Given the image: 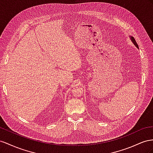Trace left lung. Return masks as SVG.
Returning <instances> with one entry per match:
<instances>
[{"label": "left lung", "mask_w": 153, "mask_h": 153, "mask_svg": "<svg viewBox=\"0 0 153 153\" xmlns=\"http://www.w3.org/2000/svg\"><path fill=\"white\" fill-rule=\"evenodd\" d=\"M131 40L132 41V42L134 43V45L135 46H136V47L138 48V44H137V42H136V40H134V38L131 36Z\"/></svg>", "instance_id": "obj_1"}]
</instances>
